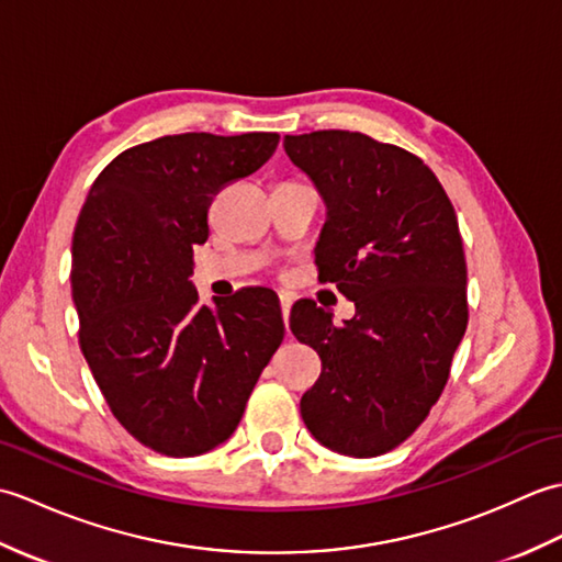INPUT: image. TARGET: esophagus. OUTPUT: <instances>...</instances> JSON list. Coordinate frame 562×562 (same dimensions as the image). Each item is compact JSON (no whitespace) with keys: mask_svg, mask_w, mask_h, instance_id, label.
Returning a JSON list of instances; mask_svg holds the SVG:
<instances>
[{"mask_svg":"<svg viewBox=\"0 0 562 562\" xmlns=\"http://www.w3.org/2000/svg\"><path fill=\"white\" fill-rule=\"evenodd\" d=\"M292 294L290 292H280V306H282V318H284V328L290 333V312H292Z\"/></svg>","mask_w":562,"mask_h":562,"instance_id":"34e87169","label":"esophagus"}]
</instances>
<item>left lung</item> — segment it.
Returning a JSON list of instances; mask_svg holds the SVG:
<instances>
[{"mask_svg":"<svg viewBox=\"0 0 562 562\" xmlns=\"http://www.w3.org/2000/svg\"><path fill=\"white\" fill-rule=\"evenodd\" d=\"M284 151L326 205L321 278L355 302L342 326L292 306L294 338L321 357L304 425L330 451L379 457L423 425L469 324L457 212L423 159L362 133L288 135Z\"/></svg>","mask_w":562,"mask_h":562,"instance_id":"8db88e82","label":"left lung"}]
</instances>
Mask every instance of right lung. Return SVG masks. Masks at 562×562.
I'll return each instance as SVG.
<instances>
[{"mask_svg": "<svg viewBox=\"0 0 562 562\" xmlns=\"http://www.w3.org/2000/svg\"><path fill=\"white\" fill-rule=\"evenodd\" d=\"M278 133L145 142L105 166L71 238V300L93 379L130 435L166 457H198L234 435L284 338L266 288L200 304L193 246L212 195L278 149Z\"/></svg>", "mask_w": 562, "mask_h": 562, "instance_id": "obj_1", "label": "right lung"}]
</instances>
